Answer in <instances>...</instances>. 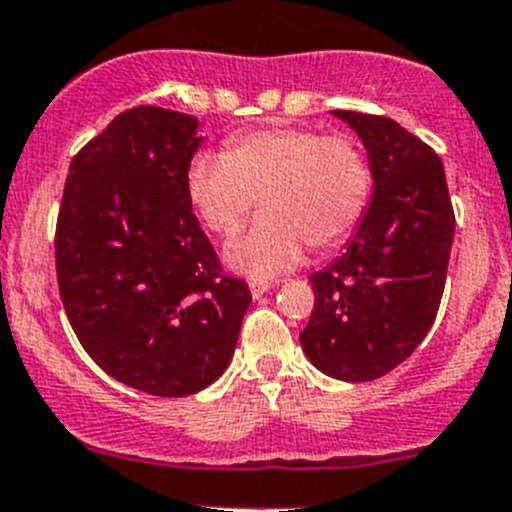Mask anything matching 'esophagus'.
Returning a JSON list of instances; mask_svg holds the SVG:
<instances>
[{"label": "esophagus", "instance_id": "34e87169", "mask_svg": "<svg viewBox=\"0 0 512 512\" xmlns=\"http://www.w3.org/2000/svg\"><path fill=\"white\" fill-rule=\"evenodd\" d=\"M250 292H252V297L255 299H260L262 294H267L270 292V282H250Z\"/></svg>", "mask_w": 512, "mask_h": 512}]
</instances>
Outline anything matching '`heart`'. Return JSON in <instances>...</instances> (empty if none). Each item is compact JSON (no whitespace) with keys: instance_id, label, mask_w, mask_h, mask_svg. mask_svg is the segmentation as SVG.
Returning a JSON list of instances; mask_svg holds the SVG:
<instances>
[{"instance_id":"b5f03b06","label":"heart","mask_w":512,"mask_h":512,"mask_svg":"<svg viewBox=\"0 0 512 512\" xmlns=\"http://www.w3.org/2000/svg\"><path fill=\"white\" fill-rule=\"evenodd\" d=\"M371 170L349 136L265 128L235 138L223 156H195L185 170L190 205L215 235H235L260 198L250 232L225 247L232 270L270 280L314 252L342 245L369 203Z\"/></svg>"}]
</instances>
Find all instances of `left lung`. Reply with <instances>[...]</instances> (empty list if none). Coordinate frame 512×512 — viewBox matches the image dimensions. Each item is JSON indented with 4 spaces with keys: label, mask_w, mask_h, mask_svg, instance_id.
I'll list each match as a JSON object with an SVG mask.
<instances>
[{
    "label": "left lung",
    "mask_w": 512,
    "mask_h": 512,
    "mask_svg": "<svg viewBox=\"0 0 512 512\" xmlns=\"http://www.w3.org/2000/svg\"><path fill=\"white\" fill-rule=\"evenodd\" d=\"M364 143L371 200L344 252L309 277L304 354L339 381H371L409 359L436 319L453 218L441 158L386 116L332 111Z\"/></svg>",
    "instance_id": "8db88e82"
}]
</instances>
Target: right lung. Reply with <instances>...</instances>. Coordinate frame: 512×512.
Wrapping results in <instances>:
<instances>
[{
    "mask_svg": "<svg viewBox=\"0 0 512 512\" xmlns=\"http://www.w3.org/2000/svg\"><path fill=\"white\" fill-rule=\"evenodd\" d=\"M188 113L138 106L71 160L56 277L86 354L121 384L190 396L230 364L250 289L220 272L185 193L203 143Z\"/></svg>",
    "mask_w": 512,
    "mask_h": 512,
    "instance_id": "right-lung-1",
    "label": "right lung"
}]
</instances>
